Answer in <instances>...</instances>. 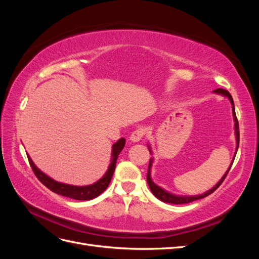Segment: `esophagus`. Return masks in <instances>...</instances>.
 I'll use <instances>...</instances> for the list:
<instances>
[{"label":"esophagus","instance_id":"1","mask_svg":"<svg viewBox=\"0 0 259 259\" xmlns=\"http://www.w3.org/2000/svg\"><path fill=\"white\" fill-rule=\"evenodd\" d=\"M144 134H145V131H144V130H142V128H139V130L134 131V132L132 133V135H131V137H130L131 142H133V143H137V142H139V140L143 138Z\"/></svg>","mask_w":259,"mask_h":259}]
</instances>
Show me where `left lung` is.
I'll list each match as a JSON object with an SVG mask.
<instances>
[{
	"label": "left lung",
	"instance_id": "left-lung-1",
	"mask_svg": "<svg viewBox=\"0 0 259 259\" xmlns=\"http://www.w3.org/2000/svg\"><path fill=\"white\" fill-rule=\"evenodd\" d=\"M213 93L217 94V95H222L224 97L228 98L229 101H230V104H231V107H232V116H233V121H234V135H236V152H234V156H233V160H234V158H236L237 151H238V148H239L240 134H239V123H238V120H237L236 110H234L233 99H232L231 95L229 94V92L226 91V90H223V89H217V90L213 91ZM148 149H149V151H150V154H152L151 147H150V145H149V144H148ZM233 160H232V162L230 164L229 168L227 169V171L224 174V176L222 177V179L219 180V182L213 188H211V189L205 191L204 193L198 194V195H179V194H174V193H171V192H168L165 189H163L162 187L158 186L156 184H154V182L152 180V177H151V167H152V164H153V158H150V161H149V167H148V173H147V183H148L149 188H150L151 192L154 194V197L158 198L160 201L165 202V203H170V204H185V203H190V202L195 201V200L203 199V198L207 197V195H209L210 193H213L217 189V188L222 185V183L224 182V179L226 178L227 174H228V171H229V169H230V167L232 165Z\"/></svg>",
	"mask_w": 259,
	"mask_h": 259
}]
</instances>
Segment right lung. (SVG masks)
Here are the masks:
<instances>
[{"instance_id": "obj_1", "label": "right lung", "mask_w": 259, "mask_h": 259, "mask_svg": "<svg viewBox=\"0 0 259 259\" xmlns=\"http://www.w3.org/2000/svg\"><path fill=\"white\" fill-rule=\"evenodd\" d=\"M124 146H125L124 138L119 139L115 144L112 145L111 160L107 171L104 174L103 177L97 180V182L88 186H73L69 184L59 183L57 180H55L52 177L46 175L45 173H43V171L33 163L32 159L30 158V155L29 154L27 155H28L30 165L32 167L35 176L45 187H48L51 191L60 194L62 197H67L70 199L80 200V201H86V200H92L94 198L98 197L99 194H101L107 189V187L109 186V184H110L112 175L114 173L117 156H119L120 152L123 150Z\"/></svg>"}]
</instances>
